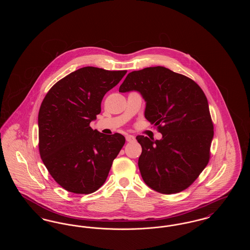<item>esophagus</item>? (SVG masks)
<instances>
[{
	"mask_svg": "<svg viewBox=\"0 0 250 250\" xmlns=\"http://www.w3.org/2000/svg\"><path fill=\"white\" fill-rule=\"evenodd\" d=\"M125 139H126V142H128V143H132V142L135 141V137L132 136V135H127L125 137Z\"/></svg>",
	"mask_w": 250,
	"mask_h": 250,
	"instance_id": "1",
	"label": "esophagus"
}]
</instances>
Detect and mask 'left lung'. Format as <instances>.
I'll return each mask as SVG.
<instances>
[{
	"mask_svg": "<svg viewBox=\"0 0 250 250\" xmlns=\"http://www.w3.org/2000/svg\"><path fill=\"white\" fill-rule=\"evenodd\" d=\"M138 91L146 101L145 118L162 140L137 136L143 152L139 167L145 184L162 194L187 189L210 159L214 125L202 88L163 66L130 72L119 92Z\"/></svg>",
	"mask_w": 250,
	"mask_h": 250,
	"instance_id": "1",
	"label": "left lung"
}]
</instances>
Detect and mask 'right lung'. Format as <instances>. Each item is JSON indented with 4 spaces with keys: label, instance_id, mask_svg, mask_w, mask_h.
<instances>
[{
    "label": "right lung",
    "instance_id": "right-lung-1",
    "mask_svg": "<svg viewBox=\"0 0 250 250\" xmlns=\"http://www.w3.org/2000/svg\"><path fill=\"white\" fill-rule=\"evenodd\" d=\"M126 70L86 66L54 84L38 113V148L57 184L76 194H91L103 186L125 139L104 135L90 126L101 102Z\"/></svg>",
    "mask_w": 250,
    "mask_h": 250
}]
</instances>
